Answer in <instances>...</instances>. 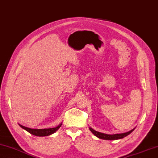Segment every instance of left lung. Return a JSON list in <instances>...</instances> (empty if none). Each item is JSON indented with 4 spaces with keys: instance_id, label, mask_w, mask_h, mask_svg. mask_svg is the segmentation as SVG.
Segmentation results:
<instances>
[{
    "instance_id": "8db88e82",
    "label": "left lung",
    "mask_w": 158,
    "mask_h": 158,
    "mask_svg": "<svg viewBox=\"0 0 158 158\" xmlns=\"http://www.w3.org/2000/svg\"><path fill=\"white\" fill-rule=\"evenodd\" d=\"M89 130L91 131V132L95 135V136H97L98 138H100V139L103 140H118V139H121L125 136H127V135L131 134L132 131H134V129L131 130V131H128V132H125L123 134H113V135H110V134H106L104 133H101L99 132V131H97L93 130V129L90 127Z\"/></svg>"
}]
</instances>
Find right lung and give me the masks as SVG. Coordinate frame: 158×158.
Here are the masks:
<instances>
[{
	"label": "right lung",
	"instance_id": "obj_1",
	"mask_svg": "<svg viewBox=\"0 0 158 158\" xmlns=\"http://www.w3.org/2000/svg\"><path fill=\"white\" fill-rule=\"evenodd\" d=\"M61 125L60 124L59 126H57L56 127L54 128H48V129H31V128H28L27 127H24L23 125H19L22 127L23 128L24 130H25L26 131H27L28 132H29L30 134L35 135V136H49V135L52 134L53 133L55 132V131L59 130V127L61 126Z\"/></svg>",
	"mask_w": 158,
	"mask_h": 158
}]
</instances>
